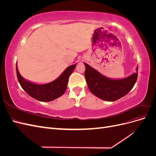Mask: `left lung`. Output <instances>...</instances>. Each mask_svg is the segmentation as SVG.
I'll use <instances>...</instances> for the list:
<instances>
[{
  "label": "left lung",
  "mask_w": 156,
  "mask_h": 156,
  "mask_svg": "<svg viewBox=\"0 0 156 156\" xmlns=\"http://www.w3.org/2000/svg\"><path fill=\"white\" fill-rule=\"evenodd\" d=\"M84 77L88 87L94 96L101 100L114 101L124 97L133 88L137 79V70L129 76L119 79H111L105 77L87 63Z\"/></svg>",
  "instance_id": "1"
}]
</instances>
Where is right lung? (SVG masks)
<instances>
[{
    "label": "right lung",
    "instance_id": "1",
    "mask_svg": "<svg viewBox=\"0 0 156 156\" xmlns=\"http://www.w3.org/2000/svg\"><path fill=\"white\" fill-rule=\"evenodd\" d=\"M76 64L69 66L53 81L46 84H36L23 78L19 72L16 64L17 79L22 88L30 96L38 101H51L63 95L67 88L69 75L73 72Z\"/></svg>",
    "mask_w": 156,
    "mask_h": 156
}]
</instances>
